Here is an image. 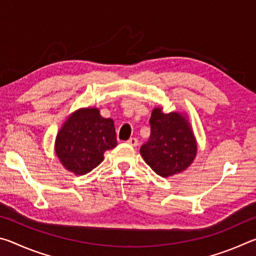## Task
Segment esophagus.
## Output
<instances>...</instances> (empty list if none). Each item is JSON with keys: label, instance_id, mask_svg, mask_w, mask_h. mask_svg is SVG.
Instances as JSON below:
<instances>
[{"label": "esophagus", "instance_id": "esophagus-1", "mask_svg": "<svg viewBox=\"0 0 256 256\" xmlns=\"http://www.w3.org/2000/svg\"><path fill=\"white\" fill-rule=\"evenodd\" d=\"M126 144H128L130 146H136L138 144V141L136 138H130L128 140L126 141Z\"/></svg>", "mask_w": 256, "mask_h": 256}]
</instances>
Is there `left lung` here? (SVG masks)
Masks as SVG:
<instances>
[{"instance_id":"1","label":"left lung","mask_w":256,"mask_h":256,"mask_svg":"<svg viewBox=\"0 0 256 256\" xmlns=\"http://www.w3.org/2000/svg\"><path fill=\"white\" fill-rule=\"evenodd\" d=\"M149 122V140L140 148L144 162L162 177L185 170L196 154V138L188 120L177 112L164 114L154 108Z\"/></svg>"}]
</instances>
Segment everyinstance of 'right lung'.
Here are the masks:
<instances>
[{"label": "right lung", "instance_id": "add662e5", "mask_svg": "<svg viewBox=\"0 0 256 256\" xmlns=\"http://www.w3.org/2000/svg\"><path fill=\"white\" fill-rule=\"evenodd\" d=\"M116 146L112 120L102 118L97 108H84L73 112L60 130L55 151L68 170L84 175L102 162L105 151Z\"/></svg>", "mask_w": 256, "mask_h": 256}]
</instances>
